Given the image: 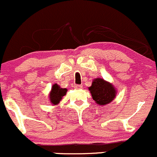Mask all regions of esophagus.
Wrapping results in <instances>:
<instances>
[{"label":"esophagus","instance_id":"1","mask_svg":"<svg viewBox=\"0 0 157 157\" xmlns=\"http://www.w3.org/2000/svg\"><path fill=\"white\" fill-rule=\"evenodd\" d=\"M73 87L75 88H76V89H80V88H82V85H74Z\"/></svg>","mask_w":157,"mask_h":157}]
</instances>
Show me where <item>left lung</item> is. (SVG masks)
I'll return each mask as SVG.
<instances>
[{"instance_id": "left-lung-1", "label": "left lung", "mask_w": 157, "mask_h": 157, "mask_svg": "<svg viewBox=\"0 0 157 157\" xmlns=\"http://www.w3.org/2000/svg\"><path fill=\"white\" fill-rule=\"evenodd\" d=\"M88 89L94 101L101 106L112 102L116 93L113 85L100 78L94 79Z\"/></svg>"}]
</instances>
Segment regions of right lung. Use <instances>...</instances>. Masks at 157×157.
<instances>
[{"instance_id": "add662e5", "label": "right lung", "mask_w": 157, "mask_h": 157, "mask_svg": "<svg viewBox=\"0 0 157 157\" xmlns=\"http://www.w3.org/2000/svg\"><path fill=\"white\" fill-rule=\"evenodd\" d=\"M67 91V88H61L57 84L53 85L52 89L50 93V99H51V103H53L54 105L59 103L63 97L66 95Z\"/></svg>"}]
</instances>
